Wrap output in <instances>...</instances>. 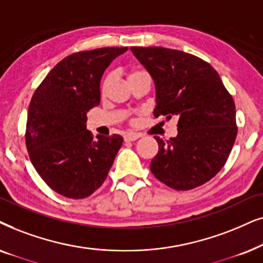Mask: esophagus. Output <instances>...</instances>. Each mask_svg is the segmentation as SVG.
I'll return each mask as SVG.
<instances>
[{
  "instance_id": "1",
  "label": "esophagus",
  "mask_w": 263,
  "mask_h": 263,
  "mask_svg": "<svg viewBox=\"0 0 263 263\" xmlns=\"http://www.w3.org/2000/svg\"><path fill=\"white\" fill-rule=\"evenodd\" d=\"M141 137V135L136 134V132H127V134L124 135V139L126 142H135Z\"/></svg>"
}]
</instances>
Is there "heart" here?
Here are the masks:
<instances>
[{
    "label": "heart",
    "mask_w": 263,
    "mask_h": 263,
    "mask_svg": "<svg viewBox=\"0 0 263 263\" xmlns=\"http://www.w3.org/2000/svg\"><path fill=\"white\" fill-rule=\"evenodd\" d=\"M139 73H142V72H132L131 74H129L128 77H132V76L139 74ZM109 82H110V77H107V78L103 80V84H102V91H104V90L107 89V86H108V84H109Z\"/></svg>",
    "instance_id": "1"
}]
</instances>
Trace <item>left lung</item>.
Here are the masks:
<instances>
[{
  "instance_id": "obj_1",
  "label": "left lung",
  "mask_w": 263,
  "mask_h": 263,
  "mask_svg": "<svg viewBox=\"0 0 263 263\" xmlns=\"http://www.w3.org/2000/svg\"><path fill=\"white\" fill-rule=\"evenodd\" d=\"M155 84V117L178 119V135L154 137L159 153L154 176L174 190L207 183L226 163L237 137L236 106L218 72L187 52L162 47H131Z\"/></svg>"
}]
</instances>
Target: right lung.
<instances>
[{
    "instance_id": "1",
    "label": "right lung",
    "mask_w": 263,
    "mask_h": 263,
    "mask_svg": "<svg viewBox=\"0 0 263 263\" xmlns=\"http://www.w3.org/2000/svg\"><path fill=\"white\" fill-rule=\"evenodd\" d=\"M127 48L76 52L59 62L34 91L26 124V148L49 187L68 198H85L106 180L121 148V136L86 129L87 111L101 101L104 71Z\"/></svg>"
}]
</instances>
